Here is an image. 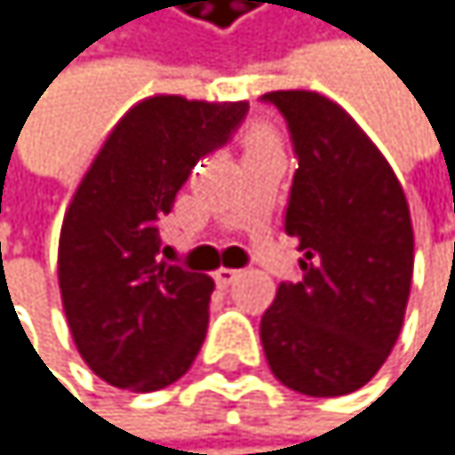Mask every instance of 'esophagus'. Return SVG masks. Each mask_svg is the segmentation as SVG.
<instances>
[{"label":"esophagus","mask_w":455,"mask_h":455,"mask_svg":"<svg viewBox=\"0 0 455 455\" xmlns=\"http://www.w3.org/2000/svg\"><path fill=\"white\" fill-rule=\"evenodd\" d=\"M237 277H240V269H229V267H220V269L215 272V283H218V288H229Z\"/></svg>","instance_id":"34e87169"}]
</instances>
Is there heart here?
<instances>
[{
	"label": "heart",
	"mask_w": 455,
	"mask_h": 455,
	"mask_svg": "<svg viewBox=\"0 0 455 455\" xmlns=\"http://www.w3.org/2000/svg\"><path fill=\"white\" fill-rule=\"evenodd\" d=\"M269 140H275V137H272V132L267 126H253L245 134V148H253V145H261V142H269Z\"/></svg>",
	"instance_id": "heart-1"
}]
</instances>
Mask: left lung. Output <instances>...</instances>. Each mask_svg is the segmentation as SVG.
<instances>
[{"label":"left lung","instance_id":"1","mask_svg":"<svg viewBox=\"0 0 455 455\" xmlns=\"http://www.w3.org/2000/svg\"><path fill=\"white\" fill-rule=\"evenodd\" d=\"M299 170L285 232L299 240V280L280 283L261 315L272 375L307 396H342L383 367L402 331L412 280V223L383 153L315 91H272Z\"/></svg>","mask_w":455,"mask_h":455}]
</instances>
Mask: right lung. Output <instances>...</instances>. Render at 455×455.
Segmentation results:
<instances>
[{
	"instance_id": "obj_1",
	"label": "right lung",
	"mask_w": 455,
	"mask_h": 455,
	"mask_svg": "<svg viewBox=\"0 0 455 455\" xmlns=\"http://www.w3.org/2000/svg\"><path fill=\"white\" fill-rule=\"evenodd\" d=\"M248 102L150 96L110 132L59 237V288L83 362L105 383L158 391L180 380L207 334L215 283L158 261L161 220L196 161L226 145Z\"/></svg>"
}]
</instances>
